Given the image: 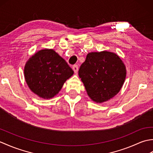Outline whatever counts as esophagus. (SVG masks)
Here are the masks:
<instances>
[{
	"instance_id": "obj_1",
	"label": "esophagus",
	"mask_w": 153,
	"mask_h": 153,
	"mask_svg": "<svg viewBox=\"0 0 153 153\" xmlns=\"http://www.w3.org/2000/svg\"><path fill=\"white\" fill-rule=\"evenodd\" d=\"M72 68H73V70H74V72L76 73V74H77V71H78V69H79L78 66H77V64H75V65H74V66H73Z\"/></svg>"
}]
</instances>
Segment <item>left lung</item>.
Instances as JSON below:
<instances>
[{
  "label": "left lung",
  "mask_w": 153,
  "mask_h": 153,
  "mask_svg": "<svg viewBox=\"0 0 153 153\" xmlns=\"http://www.w3.org/2000/svg\"><path fill=\"white\" fill-rule=\"evenodd\" d=\"M126 76L124 64L114 53H90L81 65L79 76L93 101L102 102L118 93Z\"/></svg>",
  "instance_id": "obj_1"
}]
</instances>
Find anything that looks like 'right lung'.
Segmentation results:
<instances>
[{"label": "right lung", "instance_id": "add662e5", "mask_svg": "<svg viewBox=\"0 0 153 153\" xmlns=\"http://www.w3.org/2000/svg\"><path fill=\"white\" fill-rule=\"evenodd\" d=\"M73 74L65 60L53 49L39 51L30 58L24 68L28 87L44 99L52 98L58 94Z\"/></svg>", "mask_w": 153, "mask_h": 153}]
</instances>
